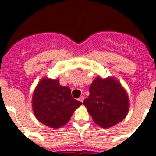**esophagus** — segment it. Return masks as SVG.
I'll list each match as a JSON object with an SVG mask.
<instances>
[{"label": "esophagus", "mask_w": 156, "mask_h": 156, "mask_svg": "<svg viewBox=\"0 0 156 156\" xmlns=\"http://www.w3.org/2000/svg\"><path fill=\"white\" fill-rule=\"evenodd\" d=\"M78 100H79L80 102H83V100H84V97H83V96H80V97L79 98V99H78Z\"/></svg>", "instance_id": "1"}]
</instances>
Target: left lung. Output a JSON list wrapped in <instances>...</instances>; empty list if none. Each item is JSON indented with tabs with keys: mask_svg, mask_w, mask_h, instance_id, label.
I'll use <instances>...</instances> for the list:
<instances>
[{
	"mask_svg": "<svg viewBox=\"0 0 156 156\" xmlns=\"http://www.w3.org/2000/svg\"><path fill=\"white\" fill-rule=\"evenodd\" d=\"M90 95L83 105L94 122L108 128L122 121L129 111V98L121 84L113 77H96L89 87Z\"/></svg>",
	"mask_w": 156,
	"mask_h": 156,
	"instance_id": "left-lung-1",
	"label": "left lung"
}]
</instances>
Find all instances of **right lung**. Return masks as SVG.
<instances>
[{
	"label": "right lung",
	"instance_id": "obj_1",
	"mask_svg": "<svg viewBox=\"0 0 156 156\" xmlns=\"http://www.w3.org/2000/svg\"><path fill=\"white\" fill-rule=\"evenodd\" d=\"M82 105L71 95L68 87L58 79L43 78L34 90L32 106L36 118L49 127L60 128L69 121L73 112Z\"/></svg>",
	"mask_w": 156,
	"mask_h": 156
}]
</instances>
